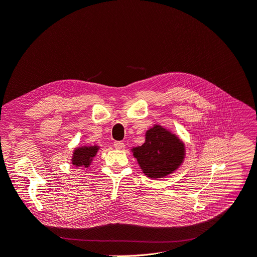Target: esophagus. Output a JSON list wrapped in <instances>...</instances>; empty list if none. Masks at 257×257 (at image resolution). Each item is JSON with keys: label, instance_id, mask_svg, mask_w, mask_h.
Returning <instances> with one entry per match:
<instances>
[{"label": "esophagus", "instance_id": "1", "mask_svg": "<svg viewBox=\"0 0 257 257\" xmlns=\"http://www.w3.org/2000/svg\"><path fill=\"white\" fill-rule=\"evenodd\" d=\"M114 147L116 149H122L125 148V144H123V142H114Z\"/></svg>", "mask_w": 257, "mask_h": 257}]
</instances>
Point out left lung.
I'll return each instance as SVG.
<instances>
[{"label": "left lung", "mask_w": 257, "mask_h": 257, "mask_svg": "<svg viewBox=\"0 0 257 257\" xmlns=\"http://www.w3.org/2000/svg\"><path fill=\"white\" fill-rule=\"evenodd\" d=\"M132 151L143 173L150 178H162L172 174L184 159V144L159 125L149 129L145 143Z\"/></svg>", "instance_id": "8db88e82"}]
</instances>
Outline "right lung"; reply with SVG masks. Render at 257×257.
Segmentation results:
<instances>
[{
	"instance_id": "add662e5",
	"label": "right lung",
	"mask_w": 257,
	"mask_h": 257,
	"mask_svg": "<svg viewBox=\"0 0 257 257\" xmlns=\"http://www.w3.org/2000/svg\"><path fill=\"white\" fill-rule=\"evenodd\" d=\"M97 150H98L97 146L79 147L77 149H75L73 158H72L73 165L88 167L94 156L96 155Z\"/></svg>"
}]
</instances>
